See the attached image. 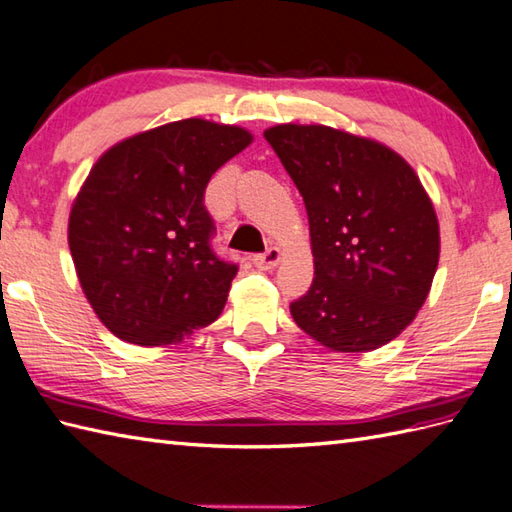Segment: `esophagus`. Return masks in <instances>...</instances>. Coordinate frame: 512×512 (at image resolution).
<instances>
[{
  "label": "esophagus",
  "instance_id": "esophagus-1",
  "mask_svg": "<svg viewBox=\"0 0 512 512\" xmlns=\"http://www.w3.org/2000/svg\"><path fill=\"white\" fill-rule=\"evenodd\" d=\"M252 263L258 269H274L280 263V249L278 247H269L267 252H263V254H254Z\"/></svg>",
  "mask_w": 512,
  "mask_h": 512
}]
</instances>
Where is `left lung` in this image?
<instances>
[{
	"label": "left lung",
	"mask_w": 512,
	"mask_h": 512,
	"mask_svg": "<svg viewBox=\"0 0 512 512\" xmlns=\"http://www.w3.org/2000/svg\"><path fill=\"white\" fill-rule=\"evenodd\" d=\"M265 140L309 214L315 278L291 315L337 352L392 342L427 300L440 256L434 206L399 153L324 124H278Z\"/></svg>",
	"instance_id": "1"
}]
</instances>
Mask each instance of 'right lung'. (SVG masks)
<instances>
[{"label":"right lung","mask_w":512,"mask_h":512,"mask_svg":"<svg viewBox=\"0 0 512 512\" xmlns=\"http://www.w3.org/2000/svg\"><path fill=\"white\" fill-rule=\"evenodd\" d=\"M247 144L241 127L188 118L122 140L89 170L67 241L85 298L113 335L168 346L221 315L238 265L212 249L203 197Z\"/></svg>","instance_id":"1"}]
</instances>
